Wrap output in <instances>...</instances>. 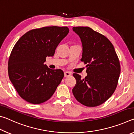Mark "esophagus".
Segmentation results:
<instances>
[{"instance_id": "obj_1", "label": "esophagus", "mask_w": 134, "mask_h": 134, "mask_svg": "<svg viewBox=\"0 0 134 134\" xmlns=\"http://www.w3.org/2000/svg\"><path fill=\"white\" fill-rule=\"evenodd\" d=\"M71 75V72H70L69 71H65L64 72V77H68Z\"/></svg>"}]
</instances>
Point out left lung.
<instances>
[{
  "label": "left lung",
  "instance_id": "1",
  "mask_svg": "<svg viewBox=\"0 0 134 134\" xmlns=\"http://www.w3.org/2000/svg\"><path fill=\"white\" fill-rule=\"evenodd\" d=\"M82 43L81 62L87 75L83 79L74 73L76 84L72 90L77 100L94 107L103 103L116 89L121 72L118 57L112 43L105 36L89 27H73Z\"/></svg>",
  "mask_w": 134,
  "mask_h": 134
}]
</instances>
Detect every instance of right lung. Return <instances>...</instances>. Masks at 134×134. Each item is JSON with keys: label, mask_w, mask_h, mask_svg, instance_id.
<instances>
[{"label": "right lung", "mask_w": 134, "mask_h": 134, "mask_svg": "<svg viewBox=\"0 0 134 134\" xmlns=\"http://www.w3.org/2000/svg\"><path fill=\"white\" fill-rule=\"evenodd\" d=\"M67 26H47L31 30L16 43L8 62L9 79L18 94L29 103L40 104L53 96L64 77L60 69L44 62L69 34Z\"/></svg>", "instance_id": "add662e5"}]
</instances>
